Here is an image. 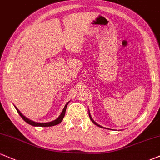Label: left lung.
<instances>
[{
  "label": "left lung",
  "instance_id": "obj_1",
  "mask_svg": "<svg viewBox=\"0 0 160 160\" xmlns=\"http://www.w3.org/2000/svg\"><path fill=\"white\" fill-rule=\"evenodd\" d=\"M88 115H89V118H90V119H91V120H92V122H93V123H94V124H96V125H97V126H98V127H100V128H102V127H101V126H100V125H99V124H97V123H96V122H95V121H94V120H93V119H92V117H91V115H90V112H89V111H88Z\"/></svg>",
  "mask_w": 160,
  "mask_h": 160
}]
</instances>
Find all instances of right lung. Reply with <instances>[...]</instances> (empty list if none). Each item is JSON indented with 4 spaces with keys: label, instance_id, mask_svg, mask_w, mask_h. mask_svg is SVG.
<instances>
[{
    "label": "right lung",
    "instance_id": "right-lung-1",
    "mask_svg": "<svg viewBox=\"0 0 160 160\" xmlns=\"http://www.w3.org/2000/svg\"><path fill=\"white\" fill-rule=\"evenodd\" d=\"M68 103H67L66 104H65L64 109H63L61 115L58 117V118H57L56 120L53 121V122H48V123H37V122H32V121L30 120V119L27 118L26 117L24 116V115L22 114V112H21L19 111L18 109H17V107H15V109H16V110L18 112V114L20 115V116L23 118V120L25 121V122L28 123V124L32 125V126H35V127H36V126H37V127H51V126H54V125H57V124H59V123H61V122L62 121V119L65 116V111H66V107H67V105H68Z\"/></svg>",
    "mask_w": 160,
    "mask_h": 160
}]
</instances>
